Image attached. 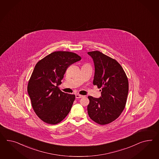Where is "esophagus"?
<instances>
[{"label":"esophagus","instance_id":"1","mask_svg":"<svg viewBox=\"0 0 159 159\" xmlns=\"http://www.w3.org/2000/svg\"><path fill=\"white\" fill-rule=\"evenodd\" d=\"M75 96H76V98H81L82 97H83V95H82L76 94Z\"/></svg>","mask_w":159,"mask_h":159}]
</instances>
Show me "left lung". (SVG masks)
<instances>
[{
    "label": "left lung",
    "instance_id": "8db88e82",
    "mask_svg": "<svg viewBox=\"0 0 159 159\" xmlns=\"http://www.w3.org/2000/svg\"><path fill=\"white\" fill-rule=\"evenodd\" d=\"M93 60V84L101 89V96H89L87 112L91 119L99 125L109 124L119 117L125 109L129 93V82L117 61L98 51L88 52Z\"/></svg>",
    "mask_w": 159,
    "mask_h": 159
}]
</instances>
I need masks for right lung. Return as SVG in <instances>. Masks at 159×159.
Wrapping results in <instances>:
<instances>
[{
    "label": "right lung",
    "mask_w": 159,
    "mask_h": 159,
    "mask_svg": "<svg viewBox=\"0 0 159 159\" xmlns=\"http://www.w3.org/2000/svg\"><path fill=\"white\" fill-rule=\"evenodd\" d=\"M81 60L76 54L55 52L36 64L28 84V93L37 116L44 122L56 125L68 115L75 95L62 92L61 83L69 66Z\"/></svg>",
    "instance_id": "1"
}]
</instances>
